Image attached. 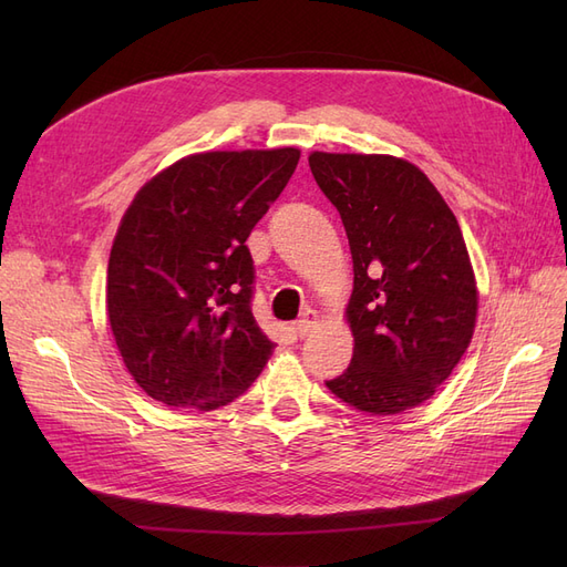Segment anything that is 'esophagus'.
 <instances>
[{
    "mask_svg": "<svg viewBox=\"0 0 567 567\" xmlns=\"http://www.w3.org/2000/svg\"><path fill=\"white\" fill-rule=\"evenodd\" d=\"M317 323H319V312H317V310H305V312L300 315V319L296 321V333H298L300 338L310 336V333L315 331Z\"/></svg>",
    "mask_w": 567,
    "mask_h": 567,
    "instance_id": "1",
    "label": "esophagus"
}]
</instances>
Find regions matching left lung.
I'll use <instances>...</instances> for the list:
<instances>
[{"label": "left lung", "instance_id": "1", "mask_svg": "<svg viewBox=\"0 0 567 567\" xmlns=\"http://www.w3.org/2000/svg\"><path fill=\"white\" fill-rule=\"evenodd\" d=\"M310 169L340 213L354 267L352 362L326 388L367 414H400L433 398L473 338L466 241L433 182L402 158L315 151Z\"/></svg>", "mask_w": 567, "mask_h": 567}]
</instances>
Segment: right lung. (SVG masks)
<instances>
[{
    "mask_svg": "<svg viewBox=\"0 0 567 567\" xmlns=\"http://www.w3.org/2000/svg\"><path fill=\"white\" fill-rule=\"evenodd\" d=\"M298 161V148L196 153L134 196L111 248L106 307L115 346L148 398L208 411L265 369L274 342L250 310L246 238Z\"/></svg>",
    "mask_w": 567,
    "mask_h": 567,
    "instance_id": "obj_1",
    "label": "right lung"
}]
</instances>
